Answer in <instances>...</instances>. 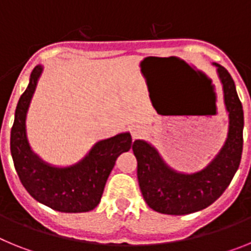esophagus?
Returning <instances> with one entry per match:
<instances>
[{
	"label": "esophagus",
	"mask_w": 251,
	"mask_h": 251,
	"mask_svg": "<svg viewBox=\"0 0 251 251\" xmlns=\"http://www.w3.org/2000/svg\"><path fill=\"white\" fill-rule=\"evenodd\" d=\"M145 132H146L145 128L141 127V126H138V124H136V126H133V127L130 128V133H132V138L133 139L139 138V137L145 134Z\"/></svg>",
	"instance_id": "1"
}]
</instances>
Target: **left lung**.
Wrapping results in <instances>:
<instances>
[{
    "label": "left lung",
    "mask_w": 251,
    "mask_h": 251,
    "mask_svg": "<svg viewBox=\"0 0 251 251\" xmlns=\"http://www.w3.org/2000/svg\"><path fill=\"white\" fill-rule=\"evenodd\" d=\"M217 69L229 113V132L220 152L205 168L195 174L177 172L148 142L137 139L132 146L137 158V177L143 199L152 210L166 215L200 211L219 199L231 182L243 153L244 112L231 75L224 66Z\"/></svg>",
    "instance_id": "obj_1"
}]
</instances>
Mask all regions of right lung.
Instances as JSON below:
<instances>
[{"mask_svg": "<svg viewBox=\"0 0 251 251\" xmlns=\"http://www.w3.org/2000/svg\"><path fill=\"white\" fill-rule=\"evenodd\" d=\"M43 66H35L21 95L11 129V156L19 178L35 200L60 212H86L98 206L115 161L132 147L128 132L97 142L81 161L69 167L51 166L28 145L26 114Z\"/></svg>", "mask_w": 251, "mask_h": 251, "instance_id": "add662e5", "label": "right lung"}]
</instances>
